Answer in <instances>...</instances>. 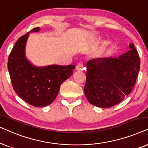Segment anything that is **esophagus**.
Masks as SVG:
<instances>
[{"label": "esophagus", "instance_id": "obj_1", "mask_svg": "<svg viewBox=\"0 0 148 148\" xmlns=\"http://www.w3.org/2000/svg\"><path fill=\"white\" fill-rule=\"evenodd\" d=\"M84 69V65L82 64V63H78L77 64V66H76V70L77 71H80V72H81V71H83Z\"/></svg>", "mask_w": 148, "mask_h": 148}]
</instances>
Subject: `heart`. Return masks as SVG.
I'll list each match as a JSON object with an SVG mask.
<instances>
[{
  "instance_id": "1",
  "label": "heart",
  "mask_w": 148,
  "mask_h": 148,
  "mask_svg": "<svg viewBox=\"0 0 148 148\" xmlns=\"http://www.w3.org/2000/svg\"><path fill=\"white\" fill-rule=\"evenodd\" d=\"M107 47V43H104V44L102 45V47H101V49H99V51H98V54H101L104 51V50H105V49H106V47Z\"/></svg>"
}]
</instances>
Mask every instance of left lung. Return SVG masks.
<instances>
[{"instance_id": "obj_1", "label": "left lung", "mask_w": 148, "mask_h": 148, "mask_svg": "<svg viewBox=\"0 0 148 148\" xmlns=\"http://www.w3.org/2000/svg\"><path fill=\"white\" fill-rule=\"evenodd\" d=\"M84 92L92 105L108 108L130 94L135 86L140 60L133 43L129 50L116 58L93 59L86 63Z\"/></svg>"}]
</instances>
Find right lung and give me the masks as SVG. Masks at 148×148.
I'll return each instance as SVG.
<instances>
[{
  "mask_svg": "<svg viewBox=\"0 0 148 148\" xmlns=\"http://www.w3.org/2000/svg\"><path fill=\"white\" fill-rule=\"evenodd\" d=\"M40 30L34 27L15 43L8 59V70L15 92L34 107H45L54 101L60 86L73 73L74 65L36 66L27 60L25 46L31 32Z\"/></svg>",
  "mask_w": 148,
  "mask_h": 148,
  "instance_id": "add662e5",
  "label": "right lung"
}]
</instances>
